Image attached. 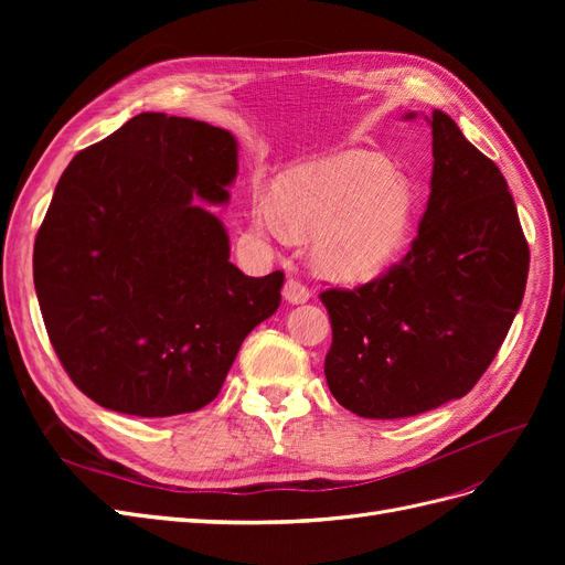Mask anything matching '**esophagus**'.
<instances>
[{
    "mask_svg": "<svg viewBox=\"0 0 565 565\" xmlns=\"http://www.w3.org/2000/svg\"><path fill=\"white\" fill-rule=\"evenodd\" d=\"M282 297L289 303H303V301H309L311 292H309V287H306L299 278H289L282 287Z\"/></svg>",
    "mask_w": 565,
    "mask_h": 565,
    "instance_id": "esophagus-1",
    "label": "esophagus"
}]
</instances>
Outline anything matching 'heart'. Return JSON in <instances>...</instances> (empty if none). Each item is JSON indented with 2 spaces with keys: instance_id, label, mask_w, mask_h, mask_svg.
Here are the masks:
<instances>
[{
  "instance_id": "1",
  "label": "heart",
  "mask_w": 565,
  "mask_h": 565,
  "mask_svg": "<svg viewBox=\"0 0 565 565\" xmlns=\"http://www.w3.org/2000/svg\"><path fill=\"white\" fill-rule=\"evenodd\" d=\"M413 183L363 150L289 169L278 198L254 204L256 226L313 235L316 264L339 280H367L396 259L413 231Z\"/></svg>"
}]
</instances>
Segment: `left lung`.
<instances>
[{
  "label": "left lung",
  "instance_id": "8db88e82",
  "mask_svg": "<svg viewBox=\"0 0 565 565\" xmlns=\"http://www.w3.org/2000/svg\"><path fill=\"white\" fill-rule=\"evenodd\" d=\"M429 122L431 195L409 252L365 285L320 295L332 320L324 377L358 417H415L467 396L525 292L530 249L500 167L443 110Z\"/></svg>",
  "mask_w": 565,
  "mask_h": 565
}]
</instances>
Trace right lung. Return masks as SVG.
Returning <instances> with one entry per match:
<instances>
[{
    "instance_id": "1",
    "label": "right lung",
    "mask_w": 565,
    "mask_h": 565,
    "mask_svg": "<svg viewBox=\"0 0 565 565\" xmlns=\"http://www.w3.org/2000/svg\"><path fill=\"white\" fill-rule=\"evenodd\" d=\"M237 143L191 117L141 113L79 150L35 237L46 334L100 407L174 417L212 403L245 337L280 306L282 270L249 278L202 207L226 202Z\"/></svg>"
}]
</instances>
